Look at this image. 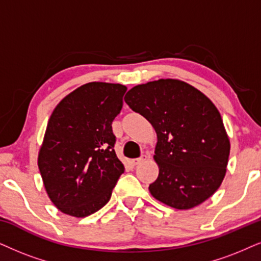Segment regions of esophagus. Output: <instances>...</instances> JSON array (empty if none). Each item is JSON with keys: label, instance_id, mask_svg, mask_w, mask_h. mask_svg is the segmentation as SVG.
I'll use <instances>...</instances> for the list:
<instances>
[{"label": "esophagus", "instance_id": "1", "mask_svg": "<svg viewBox=\"0 0 261 261\" xmlns=\"http://www.w3.org/2000/svg\"><path fill=\"white\" fill-rule=\"evenodd\" d=\"M146 160H147V155L142 154L140 158H137V159H134V160H133V164H134V165H138V164L144 163V161H146Z\"/></svg>", "mask_w": 261, "mask_h": 261}]
</instances>
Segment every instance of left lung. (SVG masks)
<instances>
[{
  "label": "left lung",
  "mask_w": 261,
  "mask_h": 261,
  "mask_svg": "<svg viewBox=\"0 0 261 261\" xmlns=\"http://www.w3.org/2000/svg\"><path fill=\"white\" fill-rule=\"evenodd\" d=\"M158 135L154 160L159 176L149 186L155 199L177 210L202 203L226 172L230 142L219 111L208 97L177 79L134 87L125 95Z\"/></svg>",
  "instance_id": "8db88e82"
}]
</instances>
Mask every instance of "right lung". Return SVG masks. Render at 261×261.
<instances>
[{
	"label": "right lung",
	"mask_w": 261,
	"mask_h": 261,
	"mask_svg": "<svg viewBox=\"0 0 261 261\" xmlns=\"http://www.w3.org/2000/svg\"><path fill=\"white\" fill-rule=\"evenodd\" d=\"M126 87L92 82L67 95L49 118L38 169L51 202L72 217L90 216L111 199L124 173L112 121Z\"/></svg>",
	"instance_id": "add662e5"
}]
</instances>
